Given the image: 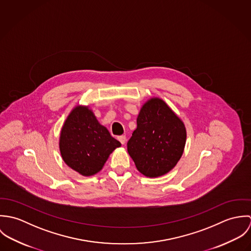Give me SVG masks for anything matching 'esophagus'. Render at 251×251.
<instances>
[{
	"label": "esophagus",
	"mask_w": 251,
	"mask_h": 251,
	"mask_svg": "<svg viewBox=\"0 0 251 251\" xmlns=\"http://www.w3.org/2000/svg\"><path fill=\"white\" fill-rule=\"evenodd\" d=\"M118 139H119V141H120V142H121V143L123 144V145H124V144L126 143V136H125V135H122V136H119V137H118Z\"/></svg>",
	"instance_id": "obj_1"
}]
</instances>
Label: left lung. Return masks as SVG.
I'll return each instance as SVG.
<instances>
[{
  "label": "left lung",
  "instance_id": "left-lung-1",
  "mask_svg": "<svg viewBox=\"0 0 251 251\" xmlns=\"http://www.w3.org/2000/svg\"><path fill=\"white\" fill-rule=\"evenodd\" d=\"M183 123L158 99L145 103L127 151L143 175L155 178L168 173L179 161L185 145Z\"/></svg>",
  "mask_w": 251,
  "mask_h": 251
}]
</instances>
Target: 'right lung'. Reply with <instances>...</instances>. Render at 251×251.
<instances>
[{
    "label": "right lung",
    "instance_id": "add662e5",
    "mask_svg": "<svg viewBox=\"0 0 251 251\" xmlns=\"http://www.w3.org/2000/svg\"><path fill=\"white\" fill-rule=\"evenodd\" d=\"M120 146L88 107L73 109L60 137L63 159L83 176H92L100 171L109 154Z\"/></svg>",
    "mask_w": 251,
    "mask_h": 251
}]
</instances>
